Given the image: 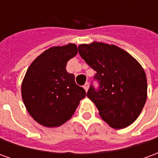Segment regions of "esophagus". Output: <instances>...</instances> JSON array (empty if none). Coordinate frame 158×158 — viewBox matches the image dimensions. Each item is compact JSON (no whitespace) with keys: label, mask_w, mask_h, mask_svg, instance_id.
<instances>
[{"label":"esophagus","mask_w":158,"mask_h":158,"mask_svg":"<svg viewBox=\"0 0 158 158\" xmlns=\"http://www.w3.org/2000/svg\"><path fill=\"white\" fill-rule=\"evenodd\" d=\"M89 83H85V85H84V89H85V91H87L88 90V89H89Z\"/></svg>","instance_id":"1"}]
</instances>
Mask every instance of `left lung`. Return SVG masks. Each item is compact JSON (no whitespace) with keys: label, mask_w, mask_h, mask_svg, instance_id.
I'll return each mask as SVG.
<instances>
[{"label":"left lung","mask_w":158,"mask_h":158,"mask_svg":"<svg viewBox=\"0 0 158 158\" xmlns=\"http://www.w3.org/2000/svg\"><path fill=\"white\" fill-rule=\"evenodd\" d=\"M79 53L96 73L87 96L102 118L114 129H123L136 120L145 106L147 81L144 69L124 50L99 42L79 45Z\"/></svg>","instance_id":"1"}]
</instances>
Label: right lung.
Instances as JSON below:
<instances>
[{"label": "right lung", "mask_w": 158, "mask_h": 158, "mask_svg": "<svg viewBox=\"0 0 158 158\" xmlns=\"http://www.w3.org/2000/svg\"><path fill=\"white\" fill-rule=\"evenodd\" d=\"M74 44L46 50L31 63L22 84V97L29 113L45 127H57L75 112L86 92L66 70L67 62L75 56Z\"/></svg>", "instance_id": "add662e5"}]
</instances>
